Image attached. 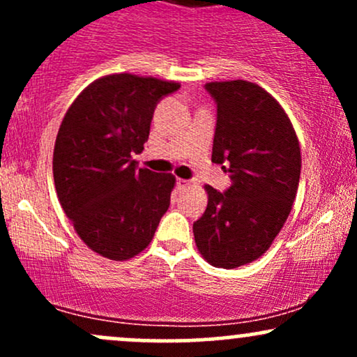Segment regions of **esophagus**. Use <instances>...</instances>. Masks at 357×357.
Instances as JSON below:
<instances>
[{
  "instance_id": "esophagus-1",
  "label": "esophagus",
  "mask_w": 357,
  "mask_h": 357,
  "mask_svg": "<svg viewBox=\"0 0 357 357\" xmlns=\"http://www.w3.org/2000/svg\"><path fill=\"white\" fill-rule=\"evenodd\" d=\"M191 181H188V179H183V178H178V181H176V186H178V190H186V188H190Z\"/></svg>"
}]
</instances>
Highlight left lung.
Wrapping results in <instances>:
<instances>
[{"label": "left lung", "instance_id": "8db88e82", "mask_svg": "<svg viewBox=\"0 0 357 357\" xmlns=\"http://www.w3.org/2000/svg\"><path fill=\"white\" fill-rule=\"evenodd\" d=\"M218 107L211 161L230 173L227 192L204 184L206 211L192 225L198 252L218 268L260 258L289 218L301 178V146L278 100L247 80L210 82Z\"/></svg>", "mask_w": 357, "mask_h": 357}]
</instances>
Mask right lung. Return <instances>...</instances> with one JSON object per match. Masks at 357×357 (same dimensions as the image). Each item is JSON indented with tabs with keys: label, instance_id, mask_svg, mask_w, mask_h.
<instances>
[{
	"label": "right lung",
	"instance_id": "1",
	"mask_svg": "<svg viewBox=\"0 0 357 357\" xmlns=\"http://www.w3.org/2000/svg\"><path fill=\"white\" fill-rule=\"evenodd\" d=\"M178 82L110 73L77 96L53 149L59 202L92 252L124 261L153 240L169 208L176 178L136 166L161 97Z\"/></svg>",
	"mask_w": 357,
	"mask_h": 357
}]
</instances>
